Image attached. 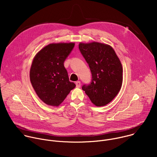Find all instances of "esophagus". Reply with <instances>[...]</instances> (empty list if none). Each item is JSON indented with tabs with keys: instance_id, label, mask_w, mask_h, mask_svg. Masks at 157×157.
Here are the masks:
<instances>
[{
	"instance_id": "34e87169",
	"label": "esophagus",
	"mask_w": 157,
	"mask_h": 157,
	"mask_svg": "<svg viewBox=\"0 0 157 157\" xmlns=\"http://www.w3.org/2000/svg\"><path fill=\"white\" fill-rule=\"evenodd\" d=\"M75 84H76V87L79 88V87H81V82H80V81H76V82H75Z\"/></svg>"
}]
</instances>
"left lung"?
<instances>
[{
	"mask_svg": "<svg viewBox=\"0 0 157 157\" xmlns=\"http://www.w3.org/2000/svg\"><path fill=\"white\" fill-rule=\"evenodd\" d=\"M79 51L90 68L92 79L82 89L96 106L114 99L122 84V66L114 49L101 43H79Z\"/></svg>",
	"mask_w": 157,
	"mask_h": 157,
	"instance_id": "8db88e82",
	"label": "left lung"
}]
</instances>
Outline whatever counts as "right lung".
<instances>
[{"instance_id":"obj_1","label":"right lung","mask_w":157,"mask_h":157,"mask_svg":"<svg viewBox=\"0 0 157 157\" xmlns=\"http://www.w3.org/2000/svg\"><path fill=\"white\" fill-rule=\"evenodd\" d=\"M75 43H52L35 56L30 71L32 85L39 98L45 104L59 105L76 85L69 81L64 62Z\"/></svg>"}]
</instances>
